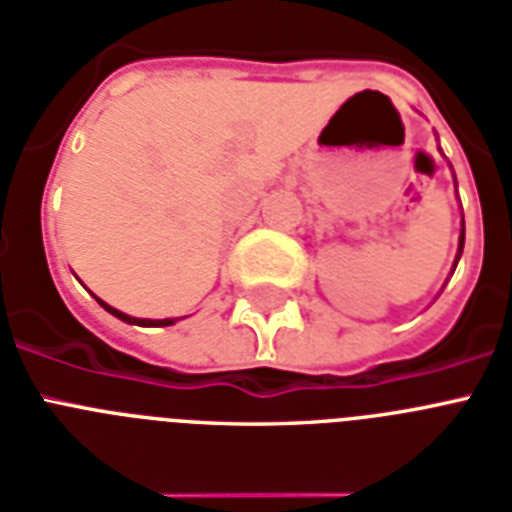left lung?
<instances>
[{
	"label": "left lung",
	"instance_id": "1",
	"mask_svg": "<svg viewBox=\"0 0 512 512\" xmlns=\"http://www.w3.org/2000/svg\"><path fill=\"white\" fill-rule=\"evenodd\" d=\"M463 244H465V223H463V228H460V247H458V257H455V265H458L460 255H463Z\"/></svg>",
	"mask_w": 512,
	"mask_h": 512
}]
</instances>
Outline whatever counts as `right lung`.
I'll use <instances>...</instances> for the list:
<instances>
[{"label": "right lung", "instance_id": "1", "mask_svg": "<svg viewBox=\"0 0 512 512\" xmlns=\"http://www.w3.org/2000/svg\"><path fill=\"white\" fill-rule=\"evenodd\" d=\"M97 302L102 307H105L107 313L115 315V318H120V321H126V323H134V326H173V323L178 321V318H165V321H149V318H131V315L126 313H120V310H115V307H110L107 302H102V299L97 297Z\"/></svg>", "mask_w": 512, "mask_h": 512}]
</instances>
